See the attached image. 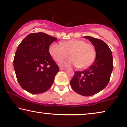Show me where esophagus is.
I'll return each mask as SVG.
<instances>
[{"mask_svg": "<svg viewBox=\"0 0 127 127\" xmlns=\"http://www.w3.org/2000/svg\"><path fill=\"white\" fill-rule=\"evenodd\" d=\"M60 70H64V69H65L66 68H63V67H60L59 68Z\"/></svg>", "mask_w": 127, "mask_h": 127, "instance_id": "1", "label": "esophagus"}]
</instances>
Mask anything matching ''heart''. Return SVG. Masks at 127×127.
Masks as SVG:
<instances>
[{
  "label": "heart",
  "instance_id": "heart-1",
  "mask_svg": "<svg viewBox=\"0 0 127 127\" xmlns=\"http://www.w3.org/2000/svg\"><path fill=\"white\" fill-rule=\"evenodd\" d=\"M49 52L54 60L59 62L69 56L71 58L62 62L63 66L75 65L79 68L88 67L94 62L95 51L93 46L78 39L62 42L60 44L52 43L49 48Z\"/></svg>",
  "mask_w": 127,
  "mask_h": 127
}]
</instances>
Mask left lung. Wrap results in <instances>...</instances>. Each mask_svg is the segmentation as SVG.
I'll use <instances>...</instances> for the list:
<instances>
[{
    "label": "left lung",
    "mask_w": 127,
    "mask_h": 127,
    "mask_svg": "<svg viewBox=\"0 0 127 127\" xmlns=\"http://www.w3.org/2000/svg\"><path fill=\"white\" fill-rule=\"evenodd\" d=\"M84 38L90 41L95 48V61L89 68L75 71L70 84L77 93L91 96L101 92L108 85L113 68V57L111 50L102 40L90 36Z\"/></svg>",
    "instance_id": "left-lung-1"
}]
</instances>
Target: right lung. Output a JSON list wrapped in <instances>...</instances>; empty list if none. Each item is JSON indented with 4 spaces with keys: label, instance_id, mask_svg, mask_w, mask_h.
Here are the masks:
<instances>
[{
    "label": "right lung",
    "instance_id": "1",
    "mask_svg": "<svg viewBox=\"0 0 127 127\" xmlns=\"http://www.w3.org/2000/svg\"><path fill=\"white\" fill-rule=\"evenodd\" d=\"M56 38L38 32L28 34L18 45L14 59L17 81L32 94H40L52 86L59 69L49 52Z\"/></svg>",
    "mask_w": 127,
    "mask_h": 127
}]
</instances>
